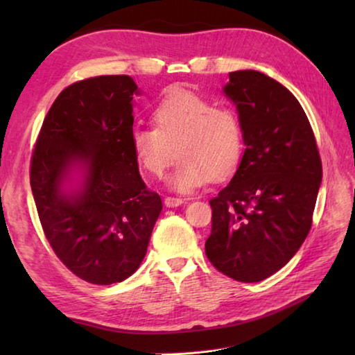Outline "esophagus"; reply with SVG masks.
Listing matches in <instances>:
<instances>
[{
    "label": "esophagus",
    "mask_w": 355,
    "mask_h": 355,
    "mask_svg": "<svg viewBox=\"0 0 355 355\" xmlns=\"http://www.w3.org/2000/svg\"><path fill=\"white\" fill-rule=\"evenodd\" d=\"M184 202L183 198H175V197H166L164 198V206L166 207H178Z\"/></svg>",
    "instance_id": "obj_1"
}]
</instances>
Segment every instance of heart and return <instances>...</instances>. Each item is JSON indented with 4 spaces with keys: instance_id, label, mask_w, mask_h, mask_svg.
Segmentation results:
<instances>
[{
    "instance_id": "heart-1",
    "label": "heart",
    "mask_w": 355,
    "mask_h": 355,
    "mask_svg": "<svg viewBox=\"0 0 355 355\" xmlns=\"http://www.w3.org/2000/svg\"><path fill=\"white\" fill-rule=\"evenodd\" d=\"M154 128H134L131 148L135 160L150 175L160 177L180 155L166 177L169 189L193 192L210 178L224 180L238 169L244 154V134L235 111L215 107L206 97L172 88L153 111Z\"/></svg>"
}]
</instances>
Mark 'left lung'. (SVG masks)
I'll list each match as a JSON object with an SVG mask.
<instances>
[{"mask_svg": "<svg viewBox=\"0 0 355 355\" xmlns=\"http://www.w3.org/2000/svg\"><path fill=\"white\" fill-rule=\"evenodd\" d=\"M244 154L230 183L210 200L206 254L221 273L259 282L302 245L322 183V162L304 108L277 80L254 70L229 74Z\"/></svg>", "mask_w": 355, "mask_h": 355, "instance_id": "left-lung-1", "label": "left lung"}]
</instances>
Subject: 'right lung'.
Returning <instances> with one entry per match:
<instances>
[{
  "instance_id": "add662e5",
  "label": "right lung",
  "mask_w": 355,
  "mask_h": 355,
  "mask_svg": "<svg viewBox=\"0 0 355 355\" xmlns=\"http://www.w3.org/2000/svg\"><path fill=\"white\" fill-rule=\"evenodd\" d=\"M140 93L123 74L67 87L32 155L30 186L45 236L89 284H117L137 271L163 209L131 148L132 99Z\"/></svg>"
}]
</instances>
